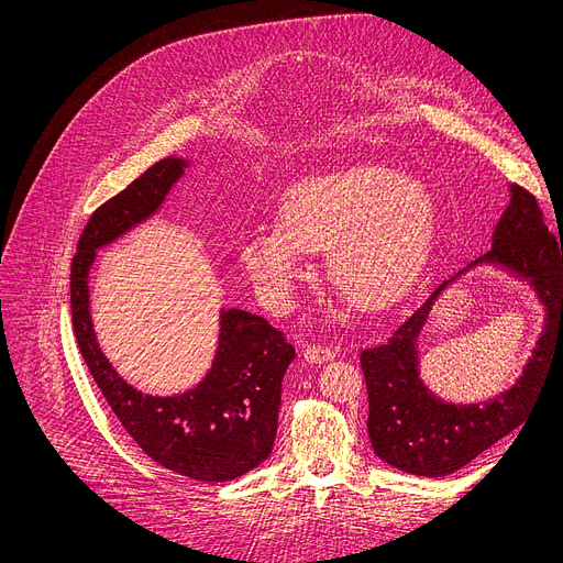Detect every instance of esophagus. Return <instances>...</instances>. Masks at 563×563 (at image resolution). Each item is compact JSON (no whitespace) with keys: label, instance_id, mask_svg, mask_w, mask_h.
I'll list each match as a JSON object with an SVG mask.
<instances>
[{"label":"esophagus","instance_id":"34e87169","mask_svg":"<svg viewBox=\"0 0 563 563\" xmlns=\"http://www.w3.org/2000/svg\"><path fill=\"white\" fill-rule=\"evenodd\" d=\"M332 356H334V350L323 343H308L302 347V360L310 364H323V362L332 360Z\"/></svg>","mask_w":563,"mask_h":563}]
</instances>
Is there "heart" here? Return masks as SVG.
I'll return each instance as SVG.
<instances>
[{"label":"heart","mask_w":563,"mask_h":563,"mask_svg":"<svg viewBox=\"0 0 563 563\" xmlns=\"http://www.w3.org/2000/svg\"><path fill=\"white\" fill-rule=\"evenodd\" d=\"M280 222H255L240 258L276 308L310 276V251L325 249L330 283L362 310L390 305L427 261L435 197L416 175L350 166L296 181L280 201Z\"/></svg>","instance_id":"b5f03b06"}]
</instances>
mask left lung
<instances>
[{"mask_svg":"<svg viewBox=\"0 0 563 563\" xmlns=\"http://www.w3.org/2000/svg\"><path fill=\"white\" fill-rule=\"evenodd\" d=\"M507 190L509 203L492 231V249L442 280L384 343L362 350L371 444L384 463L406 474L427 478L453 474L521 427L556 352L563 350V242L559 247L548 233L539 203L528 190L517 184H509ZM481 266L526 279L542 302L544 325L512 387L483 402H449L421 379L417 341L439 296Z\"/></svg>","mask_w":563,"mask_h":563,"instance_id":"1","label":"left lung"}]
</instances>
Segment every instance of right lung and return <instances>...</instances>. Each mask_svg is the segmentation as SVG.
Listing matches in <instances>:
<instances>
[{"label":"right lung","mask_w":563,"mask_h":563,"mask_svg":"<svg viewBox=\"0 0 563 563\" xmlns=\"http://www.w3.org/2000/svg\"><path fill=\"white\" fill-rule=\"evenodd\" d=\"M190 166L175 155L157 162L89 218L71 263V319L93 382L134 442L166 470L224 483L263 465L274 449L283 377L294 360L283 332L246 310L220 308L207 375L184 393L150 395L119 375L91 321L89 278L98 249L155 218Z\"/></svg>","instance_id":"1"}]
</instances>
